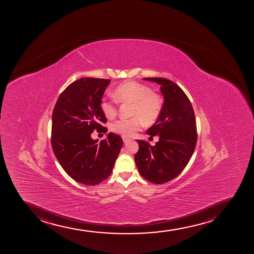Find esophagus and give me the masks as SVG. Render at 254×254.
Returning a JSON list of instances; mask_svg holds the SVG:
<instances>
[{
  "label": "esophagus",
  "mask_w": 254,
  "mask_h": 254,
  "mask_svg": "<svg viewBox=\"0 0 254 254\" xmlns=\"http://www.w3.org/2000/svg\"><path fill=\"white\" fill-rule=\"evenodd\" d=\"M130 139H128V138H127V137H123V141L124 143H128V141H129Z\"/></svg>",
  "instance_id": "obj_1"
}]
</instances>
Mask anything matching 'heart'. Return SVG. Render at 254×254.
Instances as JSON below:
<instances>
[{
	"label": "heart",
	"mask_w": 254,
	"mask_h": 254,
	"mask_svg": "<svg viewBox=\"0 0 254 254\" xmlns=\"http://www.w3.org/2000/svg\"><path fill=\"white\" fill-rule=\"evenodd\" d=\"M115 96L122 103H132L130 115L133 117L121 119L112 125V130L124 137L133 136L144 125L156 121L162 110V99L153 92L149 86L129 81L115 88ZM100 109L105 117L115 118L117 115L118 104L113 99L103 98Z\"/></svg>",
	"instance_id": "obj_1"
}]
</instances>
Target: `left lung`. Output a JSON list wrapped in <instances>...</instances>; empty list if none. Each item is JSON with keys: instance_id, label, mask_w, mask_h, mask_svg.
<instances>
[{"instance_id": "obj_1", "label": "left lung", "mask_w": 254, "mask_h": 254, "mask_svg": "<svg viewBox=\"0 0 254 254\" xmlns=\"http://www.w3.org/2000/svg\"><path fill=\"white\" fill-rule=\"evenodd\" d=\"M144 79L160 84L165 100L157 121L146 131L150 137L158 135L159 141L152 146L145 140H137L139 148L134 160L144 179L163 184L180 175L195 150V113L187 94L177 83L163 77Z\"/></svg>"}]
</instances>
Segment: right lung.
Returning <instances> with one entry per match:
<instances>
[{"label":"right lung","mask_w":254,"mask_h":254,"mask_svg":"<svg viewBox=\"0 0 254 254\" xmlns=\"http://www.w3.org/2000/svg\"><path fill=\"white\" fill-rule=\"evenodd\" d=\"M110 79L83 77L62 92L52 115L54 155L71 178L87 186L99 184L112 173L123 139L110 133L98 143L94 130L105 133L107 122L100 102Z\"/></svg>","instance_id":"1"}]
</instances>
